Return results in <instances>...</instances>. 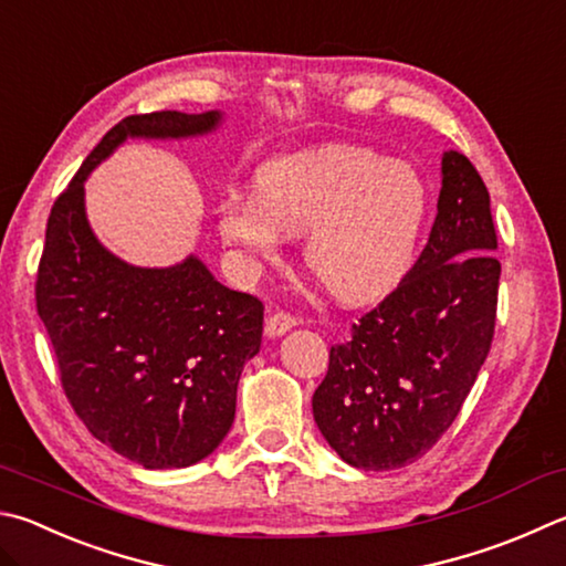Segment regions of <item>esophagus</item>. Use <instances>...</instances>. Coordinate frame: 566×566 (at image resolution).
<instances>
[{
	"label": "esophagus",
	"mask_w": 566,
	"mask_h": 566,
	"mask_svg": "<svg viewBox=\"0 0 566 566\" xmlns=\"http://www.w3.org/2000/svg\"><path fill=\"white\" fill-rule=\"evenodd\" d=\"M296 324H300V322H296V316L286 314V312H274V314L266 316L264 332H266V336H282V334L290 332V328H294Z\"/></svg>",
	"instance_id": "esophagus-1"
}]
</instances>
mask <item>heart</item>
Listing matches in <instances>:
<instances>
[{"mask_svg":"<svg viewBox=\"0 0 566 566\" xmlns=\"http://www.w3.org/2000/svg\"><path fill=\"white\" fill-rule=\"evenodd\" d=\"M428 210V182L413 166L322 146L264 163L254 190L224 192L218 230L248 264L274 260L286 234L306 232V270L336 300L361 304L408 274Z\"/></svg>","mask_w":566,"mask_h":566,"instance_id":"heart-1","label":"heart"}]
</instances>
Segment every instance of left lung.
Instances as JSON below:
<instances>
[{
  "mask_svg": "<svg viewBox=\"0 0 566 566\" xmlns=\"http://www.w3.org/2000/svg\"><path fill=\"white\" fill-rule=\"evenodd\" d=\"M443 188L428 244L386 300L332 346L314 390V420L358 470L418 460L453 426L490 354L500 262L490 192L458 150L443 153Z\"/></svg>",
  "mask_w": 566,
  "mask_h": 566,
  "instance_id": "8db88e82",
  "label": "left lung"
}]
</instances>
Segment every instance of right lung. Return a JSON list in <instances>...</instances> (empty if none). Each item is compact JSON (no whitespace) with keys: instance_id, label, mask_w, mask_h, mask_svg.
I'll return each mask as SVG.
<instances>
[{"instance_id":"1","label":"right lung","mask_w":566,"mask_h":566,"mask_svg":"<svg viewBox=\"0 0 566 566\" xmlns=\"http://www.w3.org/2000/svg\"><path fill=\"white\" fill-rule=\"evenodd\" d=\"M220 111H158L116 123L88 153L46 222L36 312L61 386L98 438L148 470L188 468L222 443L244 364L260 352L264 306L220 284L198 256L133 266L96 240L84 182L126 138H192Z\"/></svg>"}]
</instances>
